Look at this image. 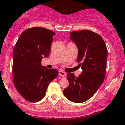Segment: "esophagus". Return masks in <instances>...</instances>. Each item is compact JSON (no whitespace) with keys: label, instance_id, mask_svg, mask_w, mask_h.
<instances>
[{"label":"esophagus","instance_id":"34e87169","mask_svg":"<svg viewBox=\"0 0 125 125\" xmlns=\"http://www.w3.org/2000/svg\"><path fill=\"white\" fill-rule=\"evenodd\" d=\"M58 73L60 76H62V77H65V76H66V73L65 72H63L62 70H60L58 71Z\"/></svg>","mask_w":125,"mask_h":125}]
</instances>
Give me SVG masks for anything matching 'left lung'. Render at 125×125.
Instances as JSON below:
<instances>
[{
	"label": "left lung",
	"instance_id": "obj_1",
	"mask_svg": "<svg viewBox=\"0 0 125 125\" xmlns=\"http://www.w3.org/2000/svg\"><path fill=\"white\" fill-rule=\"evenodd\" d=\"M70 40L78 48L77 62H82V72L76 77L67 74L69 85L65 97L74 103L85 102L93 96L104 82L106 71L108 50L100 35L89 30L70 33Z\"/></svg>",
	"mask_w": 125,
	"mask_h": 125
}]
</instances>
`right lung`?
Wrapping results in <instances>:
<instances>
[{"label": "right lung", "instance_id": "1", "mask_svg": "<svg viewBox=\"0 0 125 125\" xmlns=\"http://www.w3.org/2000/svg\"><path fill=\"white\" fill-rule=\"evenodd\" d=\"M55 33L42 27L22 32L13 51V78L17 90L26 101L38 102L44 98L47 87L58 71L41 65L49 56Z\"/></svg>", "mask_w": 125, "mask_h": 125}]
</instances>
